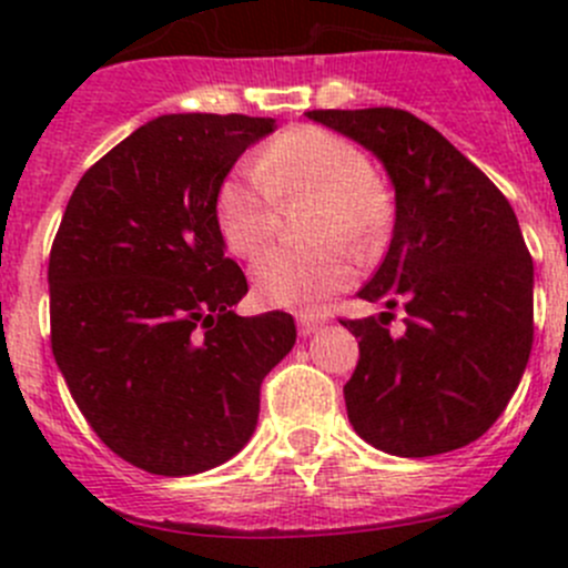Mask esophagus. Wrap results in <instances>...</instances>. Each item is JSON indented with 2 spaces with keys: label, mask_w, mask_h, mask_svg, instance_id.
Here are the masks:
<instances>
[{
  "label": "esophagus",
  "mask_w": 568,
  "mask_h": 568,
  "mask_svg": "<svg viewBox=\"0 0 568 568\" xmlns=\"http://www.w3.org/2000/svg\"><path fill=\"white\" fill-rule=\"evenodd\" d=\"M296 324H300V335L302 337H311L313 332H316L318 326L324 324V321L316 318V316H311V313H300V316H296Z\"/></svg>",
  "instance_id": "1"
}]
</instances>
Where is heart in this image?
I'll return each mask as SVG.
<instances>
[{
	"label": "heart",
	"mask_w": 568,
	"mask_h": 568,
	"mask_svg": "<svg viewBox=\"0 0 568 568\" xmlns=\"http://www.w3.org/2000/svg\"><path fill=\"white\" fill-rule=\"evenodd\" d=\"M216 192V225L227 250L255 255L277 231V203L316 194L311 236L318 247H274L252 266V291L266 307L302 311L346 288L348 252L335 239L371 244L390 216V200L354 142L324 129H294L268 142Z\"/></svg>",
	"instance_id": "obj_1"
}]
</instances>
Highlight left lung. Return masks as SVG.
Returning <instances> with one entry per match:
<instances>
[{"instance_id": "1", "label": "left lung", "mask_w": 568, "mask_h": 568, "mask_svg": "<svg viewBox=\"0 0 568 568\" xmlns=\"http://www.w3.org/2000/svg\"><path fill=\"white\" fill-rule=\"evenodd\" d=\"M374 153L395 189L385 261L359 300L379 318L343 321L359 363L343 387L354 432L420 459L475 443L503 415L532 346V261L500 189L437 129L393 106L313 109ZM400 304L405 332L385 317Z\"/></svg>"}]
</instances>
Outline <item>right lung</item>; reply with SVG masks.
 Returning a JSON list of instances; mask_svg holds the SVG:
<instances>
[{
  "mask_svg": "<svg viewBox=\"0 0 568 568\" xmlns=\"http://www.w3.org/2000/svg\"><path fill=\"white\" fill-rule=\"evenodd\" d=\"M277 129L247 114H162L73 189L49 255L51 352L109 450L197 475L250 443L261 382L296 343L288 313L236 316L216 192Z\"/></svg>",
  "mask_w": 568,
  "mask_h": 568,
  "instance_id": "add662e5",
  "label": "right lung"
}]
</instances>
